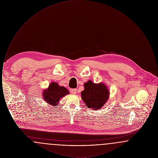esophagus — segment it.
I'll list each match as a JSON object with an SVG mask.
<instances>
[{
	"label": "esophagus",
	"mask_w": 158,
	"mask_h": 158,
	"mask_svg": "<svg viewBox=\"0 0 158 158\" xmlns=\"http://www.w3.org/2000/svg\"><path fill=\"white\" fill-rule=\"evenodd\" d=\"M70 92L73 94H76L77 93V89H71Z\"/></svg>",
	"instance_id": "esophagus-1"
}]
</instances>
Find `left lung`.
<instances>
[{
    "label": "left lung",
    "instance_id": "8db88e82",
    "mask_svg": "<svg viewBox=\"0 0 158 158\" xmlns=\"http://www.w3.org/2000/svg\"><path fill=\"white\" fill-rule=\"evenodd\" d=\"M83 85L81 97L88 108L96 110L105 105L110 98V90L105 83H95L89 80Z\"/></svg>",
    "mask_w": 158,
    "mask_h": 158
}]
</instances>
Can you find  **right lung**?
I'll return each instance as SVG.
<instances>
[{
  "label": "right lung",
  "instance_id": "obj_1",
  "mask_svg": "<svg viewBox=\"0 0 158 158\" xmlns=\"http://www.w3.org/2000/svg\"><path fill=\"white\" fill-rule=\"evenodd\" d=\"M69 94L65 87L61 86L57 82H51L48 87L43 92V98L48 104L58 105L60 99L64 96Z\"/></svg>",
  "mask_w": 158,
  "mask_h": 158
}]
</instances>
